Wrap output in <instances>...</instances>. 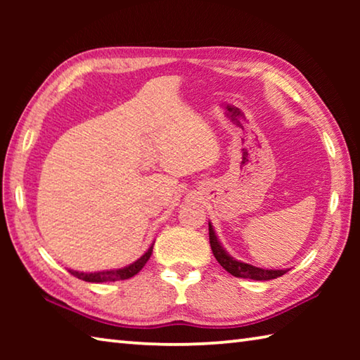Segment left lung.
I'll return each instance as SVG.
<instances>
[{
    "label": "left lung",
    "mask_w": 360,
    "mask_h": 360,
    "mask_svg": "<svg viewBox=\"0 0 360 360\" xmlns=\"http://www.w3.org/2000/svg\"><path fill=\"white\" fill-rule=\"evenodd\" d=\"M208 225H210V245L212 249V254H214L216 260L221 264L224 270H227L230 275H233L236 278L255 279V281H268V279H275V278L283 276L284 273H288V270H265V268L254 266L251 264H245V262L233 259L221 245V241H219L211 222Z\"/></svg>",
    "instance_id": "8db88e82"
}]
</instances>
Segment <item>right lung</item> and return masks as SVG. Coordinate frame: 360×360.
<instances>
[{"mask_svg":"<svg viewBox=\"0 0 360 360\" xmlns=\"http://www.w3.org/2000/svg\"><path fill=\"white\" fill-rule=\"evenodd\" d=\"M152 248H154V243H152L150 248L141 255V257L133 262V264L124 266V268L94 271V273H84V271L70 270V273L72 276H76V278L82 279V281H87V283H109V281H122V279H129V278L135 276V275H138L139 271H141V268L146 265V262H148L149 257H150Z\"/></svg>","mask_w":360,"mask_h":360,"instance_id":"add662e5","label":"right lung"}]
</instances>
